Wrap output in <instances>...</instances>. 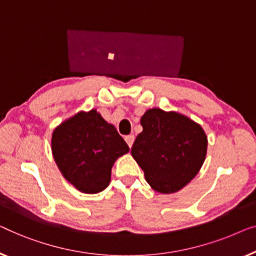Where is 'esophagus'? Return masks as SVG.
I'll use <instances>...</instances> for the list:
<instances>
[{"label": "esophagus", "instance_id": "34e87169", "mask_svg": "<svg viewBox=\"0 0 256 256\" xmlns=\"http://www.w3.org/2000/svg\"><path fill=\"white\" fill-rule=\"evenodd\" d=\"M125 142H128V145L130 147H132L133 142H134V136H133V134L126 136H125Z\"/></svg>", "mask_w": 256, "mask_h": 256}]
</instances>
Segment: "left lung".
<instances>
[{
    "label": "left lung",
    "mask_w": 256,
    "mask_h": 256,
    "mask_svg": "<svg viewBox=\"0 0 256 256\" xmlns=\"http://www.w3.org/2000/svg\"><path fill=\"white\" fill-rule=\"evenodd\" d=\"M131 154L152 189L172 194L186 186L204 164L208 136L200 124L175 111L147 110Z\"/></svg>",
    "instance_id": "1"
}]
</instances>
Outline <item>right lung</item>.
Returning <instances> with one entry per match:
<instances>
[{
	"label": "right lung",
	"instance_id": "add662e5",
	"mask_svg": "<svg viewBox=\"0 0 256 256\" xmlns=\"http://www.w3.org/2000/svg\"><path fill=\"white\" fill-rule=\"evenodd\" d=\"M51 142L61 174L84 194L106 189L114 161L130 150L116 128L95 109L62 122L53 131Z\"/></svg>",
	"mask_w": 256,
	"mask_h": 256
}]
</instances>
